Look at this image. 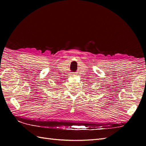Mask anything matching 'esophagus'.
Returning a JSON list of instances; mask_svg holds the SVG:
<instances>
[{"label": "esophagus", "mask_w": 146, "mask_h": 146, "mask_svg": "<svg viewBox=\"0 0 146 146\" xmlns=\"http://www.w3.org/2000/svg\"><path fill=\"white\" fill-rule=\"evenodd\" d=\"M71 75H72V76H74L76 74H71Z\"/></svg>", "instance_id": "34e87169"}]
</instances>
